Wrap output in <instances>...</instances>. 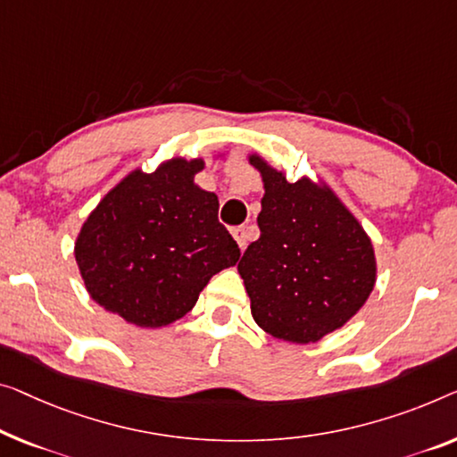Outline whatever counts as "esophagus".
I'll return each mask as SVG.
<instances>
[{
	"mask_svg": "<svg viewBox=\"0 0 457 457\" xmlns=\"http://www.w3.org/2000/svg\"><path fill=\"white\" fill-rule=\"evenodd\" d=\"M231 236L237 242L240 250H246V242H248V229L246 228H234L231 229Z\"/></svg>",
	"mask_w": 457,
	"mask_h": 457,
	"instance_id": "obj_1",
	"label": "esophagus"
}]
</instances>
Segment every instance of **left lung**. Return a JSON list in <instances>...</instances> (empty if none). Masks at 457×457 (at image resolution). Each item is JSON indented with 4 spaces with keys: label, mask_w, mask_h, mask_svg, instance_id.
<instances>
[{
    "label": "left lung",
    "mask_w": 457,
    "mask_h": 457,
    "mask_svg": "<svg viewBox=\"0 0 457 457\" xmlns=\"http://www.w3.org/2000/svg\"><path fill=\"white\" fill-rule=\"evenodd\" d=\"M264 182L261 237L237 262L254 322L289 343H316L363 308L376 285L371 240L330 188L289 182L250 155Z\"/></svg>",
    "instance_id": "obj_1"
}]
</instances>
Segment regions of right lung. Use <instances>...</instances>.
<instances>
[{"label": "right lung", "mask_w": 457, "mask_h": 457, "mask_svg": "<svg viewBox=\"0 0 457 457\" xmlns=\"http://www.w3.org/2000/svg\"><path fill=\"white\" fill-rule=\"evenodd\" d=\"M203 160L174 158L155 172L135 170L87 217L76 261L87 294L141 328L172 324L193 310L240 248L217 220L215 193L195 185Z\"/></svg>", "instance_id": "1"}]
</instances>
